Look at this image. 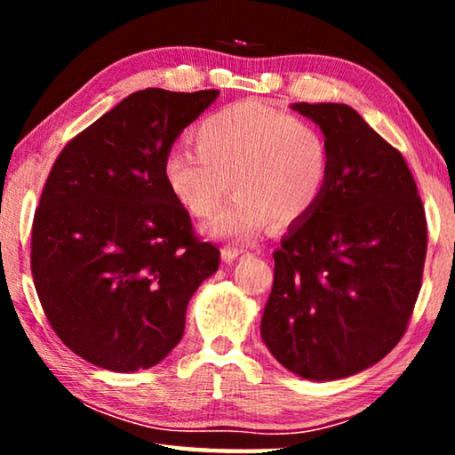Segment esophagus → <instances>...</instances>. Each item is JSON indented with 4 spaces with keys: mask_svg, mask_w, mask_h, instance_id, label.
<instances>
[{
    "mask_svg": "<svg viewBox=\"0 0 455 455\" xmlns=\"http://www.w3.org/2000/svg\"><path fill=\"white\" fill-rule=\"evenodd\" d=\"M243 249H236V246H225V249L220 251V255H222V260H225V263H233V260L236 259V257H241L243 255Z\"/></svg>",
    "mask_w": 455,
    "mask_h": 455,
    "instance_id": "34e87169",
    "label": "esophagus"
}]
</instances>
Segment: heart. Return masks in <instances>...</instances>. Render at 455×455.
I'll return each instance as SVG.
<instances>
[{
    "mask_svg": "<svg viewBox=\"0 0 455 455\" xmlns=\"http://www.w3.org/2000/svg\"><path fill=\"white\" fill-rule=\"evenodd\" d=\"M196 150L164 158L168 192L184 211L209 217L228 187L235 195L204 225L212 238L251 241L271 217L276 225L305 219L325 190L329 146L317 126L263 100H241L206 116L195 130Z\"/></svg>",
    "mask_w": 455,
    "mask_h": 455,
    "instance_id": "1",
    "label": "heart"
}]
</instances>
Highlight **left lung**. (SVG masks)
<instances>
[{
	"mask_svg": "<svg viewBox=\"0 0 455 455\" xmlns=\"http://www.w3.org/2000/svg\"><path fill=\"white\" fill-rule=\"evenodd\" d=\"M329 146L323 196L273 252L260 337L291 373L335 381L403 337L421 287L427 227L405 160L347 104H291Z\"/></svg>",
	"mask_w": 455,
	"mask_h": 455,
	"instance_id": "left-lung-1",
	"label": "left lung"
}]
</instances>
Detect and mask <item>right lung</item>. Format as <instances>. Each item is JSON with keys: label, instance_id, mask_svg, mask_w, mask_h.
<instances>
[{"label": "right lung", "instance_id": "add662e5", "mask_svg": "<svg viewBox=\"0 0 455 455\" xmlns=\"http://www.w3.org/2000/svg\"><path fill=\"white\" fill-rule=\"evenodd\" d=\"M219 90L134 92L66 146L32 228L34 284L52 329L108 371L160 363L220 252L192 235L164 158Z\"/></svg>", "mask_w": 455, "mask_h": 455}]
</instances>
